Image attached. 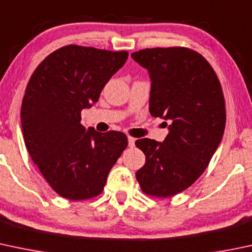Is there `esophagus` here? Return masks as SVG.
Returning a JSON list of instances; mask_svg holds the SVG:
<instances>
[{
  "label": "esophagus",
  "mask_w": 252,
  "mask_h": 252,
  "mask_svg": "<svg viewBox=\"0 0 252 252\" xmlns=\"http://www.w3.org/2000/svg\"><path fill=\"white\" fill-rule=\"evenodd\" d=\"M135 141H136V139H135V137H133V136L128 137V144H129V146H130V147L135 146Z\"/></svg>",
  "instance_id": "34e87169"
}]
</instances>
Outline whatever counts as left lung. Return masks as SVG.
Listing matches in <instances>:
<instances>
[{
    "label": "left lung",
    "instance_id": "8db88e82",
    "mask_svg": "<svg viewBox=\"0 0 252 252\" xmlns=\"http://www.w3.org/2000/svg\"><path fill=\"white\" fill-rule=\"evenodd\" d=\"M131 58L150 72V113L168 121L170 130L163 144L136 140L146 156L136 180L147 195L173 197L199 179L221 142L226 126L221 83L208 60L186 47L146 48Z\"/></svg>",
    "mask_w": 252,
    "mask_h": 252
}]
</instances>
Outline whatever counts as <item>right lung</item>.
I'll return each mask as SVG.
<instances>
[{"instance_id":"obj_1","label":"right lung","mask_w":252,"mask_h":252,"mask_svg":"<svg viewBox=\"0 0 252 252\" xmlns=\"http://www.w3.org/2000/svg\"><path fill=\"white\" fill-rule=\"evenodd\" d=\"M128 52L68 44L33 71L21 105V129L31 159L53 189L70 200L101 194L107 175L128 146L124 133L101 134L81 124V111L99 100Z\"/></svg>"}]
</instances>
